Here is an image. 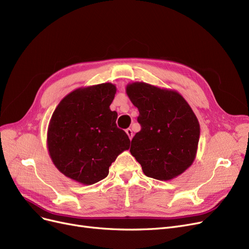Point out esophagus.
<instances>
[{"label": "esophagus", "mask_w": 249, "mask_h": 249, "mask_svg": "<svg viewBox=\"0 0 249 249\" xmlns=\"http://www.w3.org/2000/svg\"><path fill=\"white\" fill-rule=\"evenodd\" d=\"M126 133H127L128 136H129V139L132 140V137H133V131L130 129V128H128V129H126Z\"/></svg>", "instance_id": "obj_1"}]
</instances>
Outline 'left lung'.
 Here are the masks:
<instances>
[{"label": "left lung", "instance_id": "left-lung-1", "mask_svg": "<svg viewBox=\"0 0 249 249\" xmlns=\"http://www.w3.org/2000/svg\"><path fill=\"white\" fill-rule=\"evenodd\" d=\"M126 93L139 108L142 125L131 141V155L146 177L164 181L178 178L197 155L200 124L195 113L173 89L132 82Z\"/></svg>", "mask_w": 249, "mask_h": 249}]
</instances>
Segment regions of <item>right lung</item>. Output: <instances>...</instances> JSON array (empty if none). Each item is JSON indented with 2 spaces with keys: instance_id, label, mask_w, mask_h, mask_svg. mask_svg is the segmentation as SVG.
<instances>
[{
  "instance_id": "right-lung-1",
  "label": "right lung",
  "mask_w": 249,
  "mask_h": 249,
  "mask_svg": "<svg viewBox=\"0 0 249 249\" xmlns=\"http://www.w3.org/2000/svg\"><path fill=\"white\" fill-rule=\"evenodd\" d=\"M112 83L81 87L64 96L55 108L47 130V149L63 176L90 186L104 179L130 140L116 125L109 108L116 94Z\"/></svg>"
}]
</instances>
